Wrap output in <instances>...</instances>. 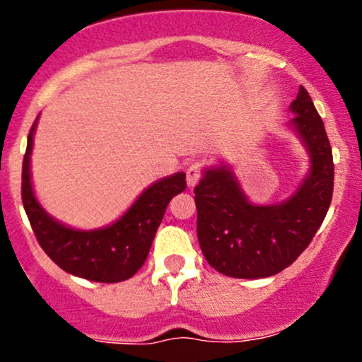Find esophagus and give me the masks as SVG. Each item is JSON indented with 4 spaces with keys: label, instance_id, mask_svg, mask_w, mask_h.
Wrapping results in <instances>:
<instances>
[{
    "label": "esophagus",
    "instance_id": "1",
    "mask_svg": "<svg viewBox=\"0 0 362 362\" xmlns=\"http://www.w3.org/2000/svg\"><path fill=\"white\" fill-rule=\"evenodd\" d=\"M202 172H204V168H202V163H199V161H195V163H192L189 168H187L185 175H187V184H189V187H194L197 184L199 178L202 177Z\"/></svg>",
    "mask_w": 362,
    "mask_h": 362
}]
</instances>
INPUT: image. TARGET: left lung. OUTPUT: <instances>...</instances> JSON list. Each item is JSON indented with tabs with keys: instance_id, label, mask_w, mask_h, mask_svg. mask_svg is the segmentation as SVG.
<instances>
[{
	"instance_id": "obj_1",
	"label": "left lung",
	"mask_w": 362,
	"mask_h": 362,
	"mask_svg": "<svg viewBox=\"0 0 362 362\" xmlns=\"http://www.w3.org/2000/svg\"><path fill=\"white\" fill-rule=\"evenodd\" d=\"M293 126L311 156L310 175L277 206H253L226 168L207 170L194 189L197 238L207 264L236 279L269 277L289 267L311 243L334 194V158L310 93L291 103Z\"/></svg>"
}]
</instances>
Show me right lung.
<instances>
[{"label":"right lung","instance_id":"obj_1","mask_svg":"<svg viewBox=\"0 0 362 362\" xmlns=\"http://www.w3.org/2000/svg\"><path fill=\"white\" fill-rule=\"evenodd\" d=\"M35 124L27 139L22 167V202L42 250L62 271L95 282H120L146 260L168 202L185 190V173L158 180L141 194L117 223L95 231H76L54 221L37 202L30 184V151Z\"/></svg>","mask_w":362,"mask_h":362}]
</instances>
